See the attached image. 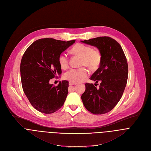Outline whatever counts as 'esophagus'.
<instances>
[{"instance_id": "1", "label": "esophagus", "mask_w": 151, "mask_h": 151, "mask_svg": "<svg viewBox=\"0 0 151 151\" xmlns=\"http://www.w3.org/2000/svg\"><path fill=\"white\" fill-rule=\"evenodd\" d=\"M76 84H77L76 83H74V82H72V81L69 82V85H76Z\"/></svg>"}]
</instances>
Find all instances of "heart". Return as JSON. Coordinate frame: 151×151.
I'll return each mask as SVG.
<instances>
[{
	"label": "heart",
	"instance_id": "b5f03b06",
	"mask_svg": "<svg viewBox=\"0 0 151 151\" xmlns=\"http://www.w3.org/2000/svg\"><path fill=\"white\" fill-rule=\"evenodd\" d=\"M73 54L81 56V65L87 66L91 69L97 68L101 61V55L98 50H93L91 47L83 44H77L71 49ZM59 64L62 68L68 66V58L65 53H61L58 57ZM89 71L86 67L71 68L65 73L64 78L70 81L78 83L84 81L88 76Z\"/></svg>",
	"mask_w": 151,
	"mask_h": 151
}]
</instances>
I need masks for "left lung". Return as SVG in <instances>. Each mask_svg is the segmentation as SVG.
Segmentation results:
<instances>
[{"instance_id":"obj_1","label":"left lung","mask_w":151,"mask_h":151,"mask_svg":"<svg viewBox=\"0 0 151 151\" xmlns=\"http://www.w3.org/2000/svg\"><path fill=\"white\" fill-rule=\"evenodd\" d=\"M82 42L97 47L101 55L99 68L90 78L96 83H86V90L81 96L83 104L90 112L95 115L112 110L121 99L128 78L127 59L122 46L109 36L98 37Z\"/></svg>"}]
</instances>
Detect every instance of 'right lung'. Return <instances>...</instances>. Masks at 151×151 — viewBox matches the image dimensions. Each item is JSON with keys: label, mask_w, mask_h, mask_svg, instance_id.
<instances>
[{"label": "right lung", "mask_w": 151, "mask_h": 151, "mask_svg": "<svg viewBox=\"0 0 151 151\" xmlns=\"http://www.w3.org/2000/svg\"><path fill=\"white\" fill-rule=\"evenodd\" d=\"M75 42L39 39L25 50L21 62L22 86L30 104L39 112L52 114L64 104L68 82L60 81L55 86L49 81L61 74L58 57Z\"/></svg>", "instance_id": "obj_1"}]
</instances>
